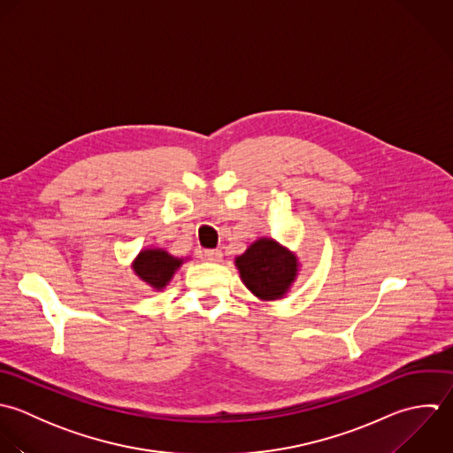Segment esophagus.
<instances>
[{
  "label": "esophagus",
  "instance_id": "1",
  "mask_svg": "<svg viewBox=\"0 0 453 453\" xmlns=\"http://www.w3.org/2000/svg\"><path fill=\"white\" fill-rule=\"evenodd\" d=\"M203 256H204L206 261H211V263H220L222 261V252L217 250V249H208V250H204Z\"/></svg>",
  "mask_w": 453,
  "mask_h": 453
}]
</instances>
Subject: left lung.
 <instances>
[{
    "label": "left lung",
    "instance_id": "obj_1",
    "mask_svg": "<svg viewBox=\"0 0 453 453\" xmlns=\"http://www.w3.org/2000/svg\"><path fill=\"white\" fill-rule=\"evenodd\" d=\"M243 284L261 300L282 298L296 279L298 261L275 240L261 238L236 257Z\"/></svg>",
    "mask_w": 453,
    "mask_h": 453
}]
</instances>
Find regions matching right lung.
<instances>
[{
  "mask_svg": "<svg viewBox=\"0 0 453 453\" xmlns=\"http://www.w3.org/2000/svg\"><path fill=\"white\" fill-rule=\"evenodd\" d=\"M181 263L183 259L173 257L162 249H148L139 252L137 259L134 261V272L151 288L162 289L167 286V282L181 266Z\"/></svg>",
  "mask_w": 453,
  "mask_h": 453,
  "instance_id": "add662e5",
  "label": "right lung"
}]
</instances>
